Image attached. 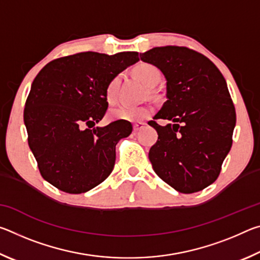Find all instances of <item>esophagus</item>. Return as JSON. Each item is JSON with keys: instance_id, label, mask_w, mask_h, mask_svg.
Listing matches in <instances>:
<instances>
[{"instance_id": "esophagus-1", "label": "esophagus", "mask_w": 260, "mask_h": 260, "mask_svg": "<svg viewBox=\"0 0 260 260\" xmlns=\"http://www.w3.org/2000/svg\"><path fill=\"white\" fill-rule=\"evenodd\" d=\"M144 127H146V124H144V122H135V124L133 125L134 132H139L142 128H144Z\"/></svg>"}]
</instances>
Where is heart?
<instances>
[{"instance_id":"1","label":"heart","mask_w":260,"mask_h":260,"mask_svg":"<svg viewBox=\"0 0 260 260\" xmlns=\"http://www.w3.org/2000/svg\"><path fill=\"white\" fill-rule=\"evenodd\" d=\"M133 72L144 85L148 87H155L161 79V73L155 65L149 63H140L133 69ZM120 85V76L113 77L107 86L105 95L109 102H113L117 98L118 88ZM152 113L150 107H122L112 109L110 111V118L113 120L126 121H141L146 119Z\"/></svg>"}]
</instances>
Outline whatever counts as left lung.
<instances>
[{
    "mask_svg": "<svg viewBox=\"0 0 260 260\" xmlns=\"http://www.w3.org/2000/svg\"><path fill=\"white\" fill-rule=\"evenodd\" d=\"M166 79L167 101L148 124L158 140L149 151L162 181L183 193L200 191L219 177L232 148L235 108L225 78L208 57L186 47H156L140 55Z\"/></svg>",
    "mask_w": 260,
    "mask_h": 260,
    "instance_id": "1",
    "label": "left lung"
}]
</instances>
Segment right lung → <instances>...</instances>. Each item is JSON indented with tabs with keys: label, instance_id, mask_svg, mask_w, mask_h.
<instances>
[{
	"label": "right lung",
	"instance_id": "add662e5",
	"mask_svg": "<svg viewBox=\"0 0 260 260\" xmlns=\"http://www.w3.org/2000/svg\"><path fill=\"white\" fill-rule=\"evenodd\" d=\"M138 56L79 52L51 60L35 77L24 110L28 146L42 178L59 190L86 192L112 172L117 143L133 127L126 120L95 124L108 109V83Z\"/></svg>",
	"mask_w": 260,
	"mask_h": 260
}]
</instances>
